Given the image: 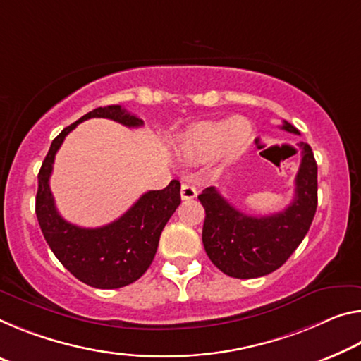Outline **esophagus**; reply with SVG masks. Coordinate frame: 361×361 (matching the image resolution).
<instances>
[{
	"label": "esophagus",
	"mask_w": 361,
	"mask_h": 361,
	"mask_svg": "<svg viewBox=\"0 0 361 361\" xmlns=\"http://www.w3.org/2000/svg\"><path fill=\"white\" fill-rule=\"evenodd\" d=\"M197 196V190L190 183H183L181 185V199L183 201H191Z\"/></svg>",
	"instance_id": "esophagus-1"
}]
</instances>
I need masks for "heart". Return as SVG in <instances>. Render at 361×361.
Wrapping results in <instances>:
<instances>
[{"label": "heart", "mask_w": 361, "mask_h": 361, "mask_svg": "<svg viewBox=\"0 0 361 361\" xmlns=\"http://www.w3.org/2000/svg\"><path fill=\"white\" fill-rule=\"evenodd\" d=\"M252 138V125L244 117L192 125L183 136V147L192 157L207 159L219 152L223 159L234 160L244 152Z\"/></svg>", "instance_id": "b5f03b06"}]
</instances>
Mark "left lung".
Listing matches in <instances>:
<instances>
[{"label": "left lung", "instance_id": "obj_1", "mask_svg": "<svg viewBox=\"0 0 361 361\" xmlns=\"http://www.w3.org/2000/svg\"><path fill=\"white\" fill-rule=\"evenodd\" d=\"M281 128L299 133L288 122ZM300 149L295 194L283 212L267 216L245 215L215 186L205 188L197 196L205 209L204 249L212 263L228 276L249 279L273 273L304 241L318 205V167L307 142H300Z\"/></svg>", "mask_w": 361, "mask_h": 361}]
</instances>
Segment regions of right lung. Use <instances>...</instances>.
I'll return each instance as SVG.
<instances>
[{
    "instance_id": "obj_1",
    "label": "right lung",
    "mask_w": 361,
    "mask_h": 361,
    "mask_svg": "<svg viewBox=\"0 0 361 361\" xmlns=\"http://www.w3.org/2000/svg\"><path fill=\"white\" fill-rule=\"evenodd\" d=\"M111 118L125 127H141L142 120L122 106L98 107L68 125L51 142L38 173L35 212L48 245L62 265L80 281L98 289H118L140 279L157 252L164 226L181 202L180 181L171 180L160 191H147L116 221L99 228H82L66 221L49 190L56 152L83 120Z\"/></svg>"
}]
</instances>
